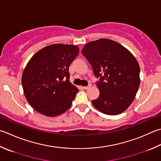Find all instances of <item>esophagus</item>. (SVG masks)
<instances>
[{"label": "esophagus", "mask_w": 161, "mask_h": 161, "mask_svg": "<svg viewBox=\"0 0 161 161\" xmlns=\"http://www.w3.org/2000/svg\"><path fill=\"white\" fill-rule=\"evenodd\" d=\"M90 87H91V84H89V85H88V86H83V89H88L89 88H90Z\"/></svg>", "instance_id": "obj_1"}]
</instances>
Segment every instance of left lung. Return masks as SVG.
<instances>
[{
	"label": "left lung",
	"instance_id": "8db88e82",
	"mask_svg": "<svg viewBox=\"0 0 161 161\" xmlns=\"http://www.w3.org/2000/svg\"><path fill=\"white\" fill-rule=\"evenodd\" d=\"M81 53L99 78V96L93 100L96 109L106 115L124 112L134 101L140 84L139 63L121 44L108 39L91 42Z\"/></svg>",
	"mask_w": 161,
	"mask_h": 161
}]
</instances>
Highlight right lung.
<instances>
[{"label": "right lung", "mask_w": 161, "mask_h": 161, "mask_svg": "<svg viewBox=\"0 0 161 161\" xmlns=\"http://www.w3.org/2000/svg\"><path fill=\"white\" fill-rule=\"evenodd\" d=\"M79 53L75 45L52 44L36 53L22 73L28 103L37 112L58 116L70 108L79 89L69 81V67Z\"/></svg>", "instance_id": "1"}]
</instances>
